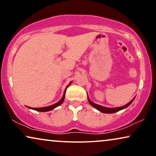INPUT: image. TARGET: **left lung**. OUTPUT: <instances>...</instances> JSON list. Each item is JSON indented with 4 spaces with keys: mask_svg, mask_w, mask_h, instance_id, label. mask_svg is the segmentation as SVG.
I'll return each mask as SVG.
<instances>
[{
    "mask_svg": "<svg viewBox=\"0 0 156 156\" xmlns=\"http://www.w3.org/2000/svg\"><path fill=\"white\" fill-rule=\"evenodd\" d=\"M87 98H88V101L89 102V104H91V106H93V107H94L97 108V110H99V112H101L102 113H106V114H113V113H115V112H119V111L122 110V109H124L126 107H128L130 104H131L133 101L134 100V98L133 99H132L131 101L129 102V103H128L127 104H126L125 106H121V107H116V108H107V107H104V106H100V105H98V104L94 103L91 101L90 99H89V98L88 97V96H87Z\"/></svg>",
    "mask_w": 156,
    "mask_h": 156,
    "instance_id": "left-lung-1",
    "label": "left lung"
}]
</instances>
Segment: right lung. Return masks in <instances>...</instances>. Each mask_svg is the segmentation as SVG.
<instances>
[{"instance_id": "right-lung-1", "label": "right lung", "mask_w": 156, "mask_h": 156, "mask_svg": "<svg viewBox=\"0 0 156 156\" xmlns=\"http://www.w3.org/2000/svg\"><path fill=\"white\" fill-rule=\"evenodd\" d=\"M72 84V82L69 83V84L67 85V87H66L65 89V92H64V94L62 96V99L59 100L58 102H57L56 104H52V105L51 106H46V107H40V108H31V107H29V106H27V108H31V109H33V110H35V111H37V112H49V111H51L52 109H54L55 108L57 107V106H59V105H61L62 103L64 101V100H65V92H66V90H67V87L69 86L70 84Z\"/></svg>"}]
</instances>
